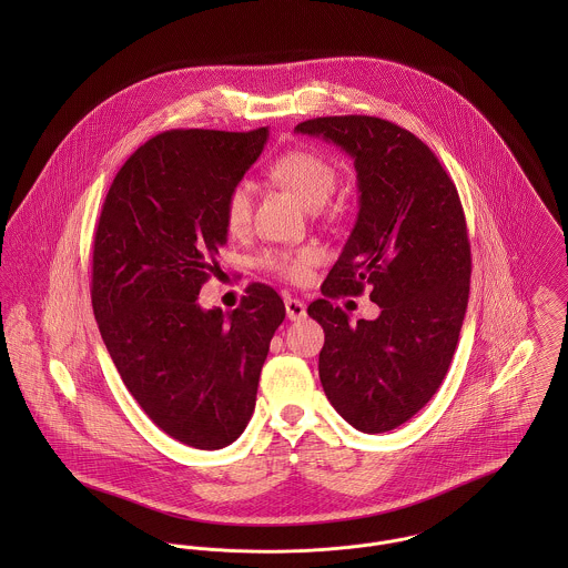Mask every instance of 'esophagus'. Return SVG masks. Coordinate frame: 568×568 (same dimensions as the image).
Wrapping results in <instances>:
<instances>
[{"mask_svg": "<svg viewBox=\"0 0 568 568\" xmlns=\"http://www.w3.org/2000/svg\"><path fill=\"white\" fill-rule=\"evenodd\" d=\"M284 304H286V315H288L291 322H300V320L306 317V304H304L302 300H297V297H286Z\"/></svg>", "mask_w": 568, "mask_h": 568, "instance_id": "esophagus-1", "label": "esophagus"}]
</instances>
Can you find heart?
I'll return each mask as SVG.
<instances>
[{"mask_svg":"<svg viewBox=\"0 0 568 568\" xmlns=\"http://www.w3.org/2000/svg\"><path fill=\"white\" fill-rule=\"evenodd\" d=\"M268 174L275 183L293 192L306 207L317 210L334 194L338 183L336 165L322 153L308 149H293L275 158L268 165ZM253 210V185L248 181H236L223 201V219L230 234H243L251 223ZM322 260L320 248H268L257 257V264L277 275L280 280L302 284L311 277L313 266Z\"/></svg>","mask_w":568,"mask_h":568,"instance_id":"heart-1","label":"heart"}]
</instances>
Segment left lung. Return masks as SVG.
<instances>
[{
  "label": "left lung",
  "mask_w": 568,
  "mask_h": 568,
  "mask_svg": "<svg viewBox=\"0 0 568 568\" xmlns=\"http://www.w3.org/2000/svg\"><path fill=\"white\" fill-rule=\"evenodd\" d=\"M295 131L341 146L361 192L324 300L308 306L325 332V396L354 428L394 430L435 396L459 341L473 271L464 207L435 153L389 120L332 115ZM365 287L382 315L349 325L331 300Z\"/></svg>",
  "instance_id": "left-lung-1"
}]
</instances>
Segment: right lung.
Wrapping results in <instances>:
<instances>
[{
    "label": "right lung",
    "mask_w": 568,
    "mask_h": 568,
    "mask_svg": "<svg viewBox=\"0 0 568 568\" xmlns=\"http://www.w3.org/2000/svg\"><path fill=\"white\" fill-rule=\"evenodd\" d=\"M266 138V126L155 135L115 174L95 227L91 306L102 341L144 413L199 450L241 437L286 317L282 297L257 282L236 311L199 306L227 244L225 194Z\"/></svg>",
    "instance_id": "right-lung-1"
}]
</instances>
